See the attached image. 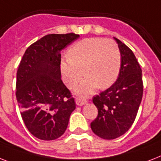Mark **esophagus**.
Listing matches in <instances>:
<instances>
[{
    "label": "esophagus",
    "mask_w": 161,
    "mask_h": 161,
    "mask_svg": "<svg viewBox=\"0 0 161 161\" xmlns=\"http://www.w3.org/2000/svg\"><path fill=\"white\" fill-rule=\"evenodd\" d=\"M75 101H76V103H77V104L79 106L83 105V104H85V103H87V102H88V101L86 100V99H84V98H76Z\"/></svg>",
    "instance_id": "esophagus-1"
}]
</instances>
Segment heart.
<instances>
[{"instance_id":"heart-1","label":"heart","mask_w":161,"mask_h":161,"mask_svg":"<svg viewBox=\"0 0 161 161\" xmlns=\"http://www.w3.org/2000/svg\"><path fill=\"white\" fill-rule=\"evenodd\" d=\"M67 57L60 63L61 73L67 86L75 88L83 74L86 76L76 89L79 95L92 93L98 87H109L119 74L121 54L117 43L111 39H83L68 48Z\"/></svg>"}]
</instances>
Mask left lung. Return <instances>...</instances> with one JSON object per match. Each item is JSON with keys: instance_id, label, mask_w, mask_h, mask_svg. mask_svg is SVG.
I'll return each mask as SVG.
<instances>
[{"instance_id": "8db88e82", "label": "left lung", "mask_w": 161, "mask_h": 161, "mask_svg": "<svg viewBox=\"0 0 161 161\" xmlns=\"http://www.w3.org/2000/svg\"><path fill=\"white\" fill-rule=\"evenodd\" d=\"M121 68L110 88L93 97L98 116L91 129L98 137L114 140L126 133L137 115L143 96L142 70L132 50L117 38Z\"/></svg>"}]
</instances>
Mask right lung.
Returning a JSON list of instances; mask_svg holds the SVG:
<instances>
[{"mask_svg": "<svg viewBox=\"0 0 161 161\" xmlns=\"http://www.w3.org/2000/svg\"><path fill=\"white\" fill-rule=\"evenodd\" d=\"M79 37L48 34L27 47L16 73V96L31 135L53 140L64 134L76 103L61 79V50Z\"/></svg>", "mask_w": 161, "mask_h": 161, "instance_id": "1", "label": "right lung"}]
</instances>
